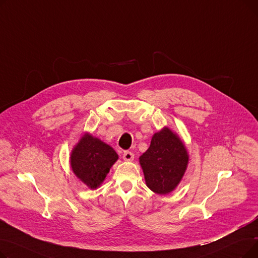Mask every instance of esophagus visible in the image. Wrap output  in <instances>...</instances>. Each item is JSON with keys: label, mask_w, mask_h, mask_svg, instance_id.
<instances>
[{"label": "esophagus", "mask_w": 258, "mask_h": 258, "mask_svg": "<svg viewBox=\"0 0 258 258\" xmlns=\"http://www.w3.org/2000/svg\"><path fill=\"white\" fill-rule=\"evenodd\" d=\"M122 158H123L124 161H133L134 160V154L130 151H125L123 153V156H122Z\"/></svg>", "instance_id": "obj_1"}]
</instances>
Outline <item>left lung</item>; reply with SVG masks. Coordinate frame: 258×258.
I'll return each mask as SVG.
<instances>
[{"label": "left lung", "instance_id": "left-lung-1", "mask_svg": "<svg viewBox=\"0 0 258 258\" xmlns=\"http://www.w3.org/2000/svg\"><path fill=\"white\" fill-rule=\"evenodd\" d=\"M188 163V155L182 141L169 128L156 133L148 150L140 157L148 188L166 195L177 187Z\"/></svg>", "mask_w": 258, "mask_h": 258}]
</instances>
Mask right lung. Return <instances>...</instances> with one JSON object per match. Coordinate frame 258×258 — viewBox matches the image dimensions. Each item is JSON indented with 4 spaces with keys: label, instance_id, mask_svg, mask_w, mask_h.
Instances as JSON below:
<instances>
[{
    "label": "right lung",
    "instance_id": "right-lung-1",
    "mask_svg": "<svg viewBox=\"0 0 258 258\" xmlns=\"http://www.w3.org/2000/svg\"><path fill=\"white\" fill-rule=\"evenodd\" d=\"M118 159L113 148L91 135H85L71 155V166L77 177L91 188H97Z\"/></svg>",
    "mask_w": 258,
    "mask_h": 258
}]
</instances>
